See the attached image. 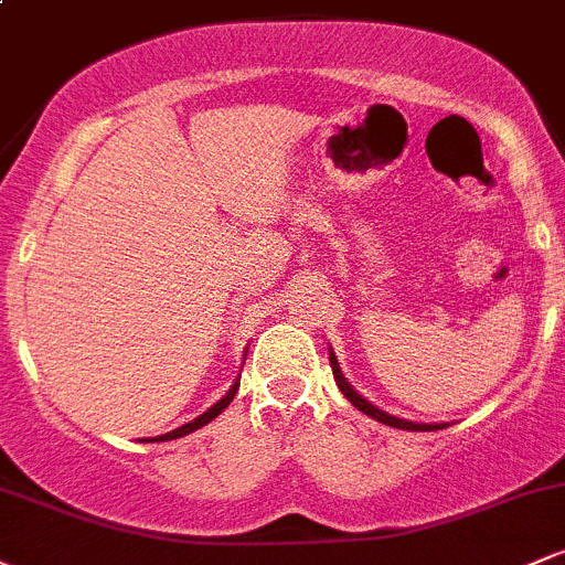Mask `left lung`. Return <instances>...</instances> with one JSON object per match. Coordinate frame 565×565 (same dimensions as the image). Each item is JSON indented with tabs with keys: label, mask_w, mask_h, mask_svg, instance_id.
Segmentation results:
<instances>
[{
	"label": "left lung",
	"mask_w": 565,
	"mask_h": 565,
	"mask_svg": "<svg viewBox=\"0 0 565 565\" xmlns=\"http://www.w3.org/2000/svg\"><path fill=\"white\" fill-rule=\"evenodd\" d=\"M329 364H332V372H334V382H337V387H340L342 391V395H345V398L350 401V404H353L355 408H359V412H364L366 417H372V419H377V423H382V425H391V427H398V430H414V433H427V430H444L446 427V423L444 425H425V423H408V419H398V417H393V414H387V412H382V408H377L374 404H369V401L364 398V395H359L353 391V387H350V382L342 377V372H340V364H337V355L332 353V350H329Z\"/></svg>",
	"instance_id": "obj_1"
}]
</instances>
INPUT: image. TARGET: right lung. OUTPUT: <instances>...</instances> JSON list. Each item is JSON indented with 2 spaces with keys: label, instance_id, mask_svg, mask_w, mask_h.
Here are the masks:
<instances>
[{
  "label": "right lung",
  "instance_id": "add662e5",
  "mask_svg": "<svg viewBox=\"0 0 565 565\" xmlns=\"http://www.w3.org/2000/svg\"><path fill=\"white\" fill-rule=\"evenodd\" d=\"M236 391H238V382H233V385H231V391L225 393L223 398H220L215 406H212V408H206V412L201 414V417L193 419V423H185L183 427H178V430H172V433H164V436H157V438H151V440H174V438H183V436H188V433L199 430V427H204L206 423H212V419H215L217 414L223 412V408L231 404V401H233V395H236ZM142 440H148V438H142Z\"/></svg>",
  "mask_w": 565,
  "mask_h": 565
}]
</instances>
